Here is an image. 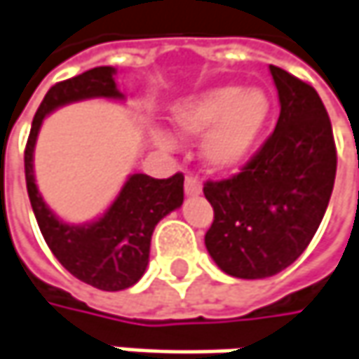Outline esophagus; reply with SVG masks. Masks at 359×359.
Here are the masks:
<instances>
[{
    "label": "esophagus",
    "mask_w": 359,
    "mask_h": 359,
    "mask_svg": "<svg viewBox=\"0 0 359 359\" xmlns=\"http://www.w3.org/2000/svg\"><path fill=\"white\" fill-rule=\"evenodd\" d=\"M201 191H203L201 180L195 175H187V179H184V193L189 197H195V195H201Z\"/></svg>",
    "instance_id": "34e87169"
}]
</instances>
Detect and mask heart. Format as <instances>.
I'll use <instances>...</instances> for the list:
<instances>
[{
	"label": "heart",
	"instance_id": "heart-1",
	"mask_svg": "<svg viewBox=\"0 0 359 359\" xmlns=\"http://www.w3.org/2000/svg\"><path fill=\"white\" fill-rule=\"evenodd\" d=\"M268 117L270 99L262 89L223 85L180 103L172 123L182 137L205 134L201 156L211 170H233L256 150Z\"/></svg>",
	"mask_w": 359,
	"mask_h": 359
}]
</instances>
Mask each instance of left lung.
I'll use <instances>...</instances> for the list:
<instances>
[{"label":"left lung","instance_id":"1","mask_svg":"<svg viewBox=\"0 0 359 359\" xmlns=\"http://www.w3.org/2000/svg\"><path fill=\"white\" fill-rule=\"evenodd\" d=\"M280 116L274 132L242 168L225 180H207L213 223L207 252L225 274L268 278L294 262L325 215L337 154L325 105L317 91L270 65Z\"/></svg>","mask_w":359,"mask_h":359}]
</instances>
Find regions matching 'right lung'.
<instances>
[{
	"instance_id": "add662e5",
	"label": "right lung",
	"mask_w": 359,
	"mask_h": 359,
	"mask_svg": "<svg viewBox=\"0 0 359 359\" xmlns=\"http://www.w3.org/2000/svg\"><path fill=\"white\" fill-rule=\"evenodd\" d=\"M93 97L123 99L117 91L114 67H97L50 87L34 116L24 152L26 187L38 227L56 260L74 278L99 290H123L136 285L146 272L156 223L182 205L184 177L180 172L170 179L130 175L116 201L99 219L83 225L58 219L38 193L34 179V146L48 114L62 105Z\"/></svg>"
}]
</instances>
